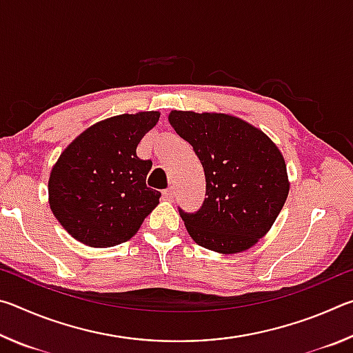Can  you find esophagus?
I'll list each match as a JSON object with an SVG mask.
<instances>
[{
	"instance_id": "obj_1",
	"label": "esophagus",
	"mask_w": 353,
	"mask_h": 353,
	"mask_svg": "<svg viewBox=\"0 0 353 353\" xmlns=\"http://www.w3.org/2000/svg\"><path fill=\"white\" fill-rule=\"evenodd\" d=\"M163 198H166L168 201H172V198H174V190L172 188H166L163 191Z\"/></svg>"
}]
</instances>
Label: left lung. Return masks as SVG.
I'll list each match as a JSON object with an SVG mask.
<instances>
[{
  "label": "left lung",
  "instance_id": "8db88e82",
  "mask_svg": "<svg viewBox=\"0 0 353 353\" xmlns=\"http://www.w3.org/2000/svg\"><path fill=\"white\" fill-rule=\"evenodd\" d=\"M168 119L193 146L205 174L202 207L194 213L179 208L190 236L219 254L252 248L288 198L282 152L260 129L225 113L172 110Z\"/></svg>",
  "mask_w": 353,
  "mask_h": 353
}]
</instances>
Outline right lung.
<instances>
[{"label": "right lung", "instance_id": "1", "mask_svg": "<svg viewBox=\"0 0 353 353\" xmlns=\"http://www.w3.org/2000/svg\"><path fill=\"white\" fill-rule=\"evenodd\" d=\"M159 112L107 118L77 137L52 166L48 194L56 219L87 246L112 248L130 240L159 204L146 187L151 160L137 155Z\"/></svg>", "mask_w": 353, "mask_h": 353}]
</instances>
